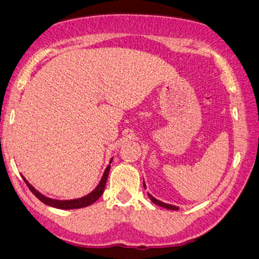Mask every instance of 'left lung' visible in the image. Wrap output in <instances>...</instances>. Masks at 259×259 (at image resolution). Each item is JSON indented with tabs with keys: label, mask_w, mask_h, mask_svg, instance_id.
I'll list each match as a JSON object with an SVG mask.
<instances>
[{
	"label": "left lung",
	"mask_w": 259,
	"mask_h": 259,
	"mask_svg": "<svg viewBox=\"0 0 259 259\" xmlns=\"http://www.w3.org/2000/svg\"><path fill=\"white\" fill-rule=\"evenodd\" d=\"M143 185H144V188H146L145 181H144V183H143ZM148 196H149L150 199H151V202L155 203L156 205H159V206H162V207H165V209H168V210H179V206H177V205H171V204H167V203H164V202H161V200L156 199V198H155L154 196H152V194H150L149 192H148Z\"/></svg>",
	"instance_id": "8db88e82"
}]
</instances>
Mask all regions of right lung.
Masks as SVG:
<instances>
[{"instance_id":"1","label":"right lung","mask_w":259,"mask_h":259,"mask_svg":"<svg viewBox=\"0 0 259 259\" xmlns=\"http://www.w3.org/2000/svg\"><path fill=\"white\" fill-rule=\"evenodd\" d=\"M113 162V158H110L109 161V164H108V167L105 168L103 175H102L101 178V181L98 183L97 186L94 191H91L90 193L86 194L84 197H80V198H75V199H67V200H61V199H54V198H49L47 196H44L43 193H40L39 191H37L36 188H34L32 185L28 183V181L25 179L24 175H21L22 179H24V181L26 183L27 187L30 188L31 192L36 196L38 199L40 200V202H43L44 204H47V205L49 206H53V207H56V209H62V210H69V209H80V207H85V206H89L91 205V204H94L96 200L100 198L102 194L104 192V188H105V184H107V179H108V174H109V170H110V163Z\"/></svg>"}]
</instances>
